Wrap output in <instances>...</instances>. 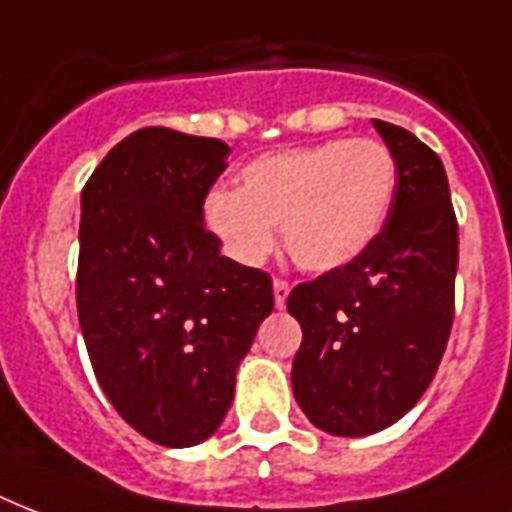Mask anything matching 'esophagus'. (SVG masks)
<instances>
[{
    "label": "esophagus",
    "instance_id": "34e87169",
    "mask_svg": "<svg viewBox=\"0 0 512 512\" xmlns=\"http://www.w3.org/2000/svg\"><path fill=\"white\" fill-rule=\"evenodd\" d=\"M272 291H275V304L280 307V310H283L285 299H288V293H291V285H288V280H283V277H275Z\"/></svg>",
    "mask_w": 512,
    "mask_h": 512
}]
</instances>
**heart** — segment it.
<instances>
[{
  "instance_id": "heart-1",
  "label": "heart",
  "mask_w": 512,
  "mask_h": 512,
  "mask_svg": "<svg viewBox=\"0 0 512 512\" xmlns=\"http://www.w3.org/2000/svg\"><path fill=\"white\" fill-rule=\"evenodd\" d=\"M398 186L395 154L374 138H334L264 154L240 189H216L205 221L240 264H261L283 227L285 251L307 272H334L371 248Z\"/></svg>"
}]
</instances>
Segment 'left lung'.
Returning a JSON list of instances; mask_svg holds the SVG:
<instances>
[{
	"instance_id": "obj_1",
	"label": "left lung",
	"mask_w": 512,
	"mask_h": 512,
	"mask_svg": "<svg viewBox=\"0 0 512 512\" xmlns=\"http://www.w3.org/2000/svg\"><path fill=\"white\" fill-rule=\"evenodd\" d=\"M398 162L390 216L347 267L288 293L301 323L293 395L331 435L379 433L414 408L441 366L454 323L459 232L441 157L374 120Z\"/></svg>"
}]
</instances>
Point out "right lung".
<instances>
[{"label": "right lung", "instance_id": "obj_1", "mask_svg": "<svg viewBox=\"0 0 512 512\" xmlns=\"http://www.w3.org/2000/svg\"><path fill=\"white\" fill-rule=\"evenodd\" d=\"M227 154L219 138L141 128L82 189L77 312L95 379L133 430L173 449L219 430L275 307L272 277L221 256L202 227Z\"/></svg>", "mask_w": 512, "mask_h": 512}]
</instances>
